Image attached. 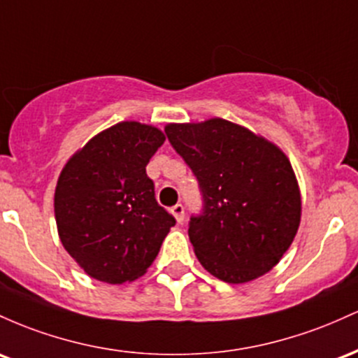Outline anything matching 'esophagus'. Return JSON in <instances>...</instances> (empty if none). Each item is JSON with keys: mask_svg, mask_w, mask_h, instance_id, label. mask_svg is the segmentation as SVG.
Returning <instances> with one entry per match:
<instances>
[{"mask_svg": "<svg viewBox=\"0 0 358 358\" xmlns=\"http://www.w3.org/2000/svg\"><path fill=\"white\" fill-rule=\"evenodd\" d=\"M171 213L174 215L176 222H178V223L184 222V206H182V204H176V206L171 210Z\"/></svg>", "mask_w": 358, "mask_h": 358, "instance_id": "obj_1", "label": "esophagus"}]
</instances>
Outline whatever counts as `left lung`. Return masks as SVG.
Returning a JSON list of instances; mask_svg holds the SVG:
<instances>
[{
	"label": "left lung",
	"instance_id": "obj_1",
	"mask_svg": "<svg viewBox=\"0 0 358 358\" xmlns=\"http://www.w3.org/2000/svg\"><path fill=\"white\" fill-rule=\"evenodd\" d=\"M166 134L203 192V215L189 223L201 266L228 284L272 271L301 223V191L287 155L223 118L167 123Z\"/></svg>",
	"mask_w": 358,
	"mask_h": 358
}]
</instances>
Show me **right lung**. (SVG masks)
Wrapping results in <instances>:
<instances>
[{"instance_id":"obj_1","label":"right lung","mask_w":358,"mask_h":358,"mask_svg":"<svg viewBox=\"0 0 358 358\" xmlns=\"http://www.w3.org/2000/svg\"><path fill=\"white\" fill-rule=\"evenodd\" d=\"M164 140L157 127L120 122L92 136L60 171L54 196L59 238L92 279H138L176 224L145 172Z\"/></svg>"}]
</instances>
